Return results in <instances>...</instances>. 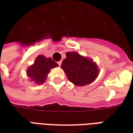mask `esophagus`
<instances>
[{
  "label": "esophagus",
  "mask_w": 133,
  "mask_h": 133,
  "mask_svg": "<svg viewBox=\"0 0 133 133\" xmlns=\"http://www.w3.org/2000/svg\"><path fill=\"white\" fill-rule=\"evenodd\" d=\"M58 64L59 66H61V64H62V61H59V62H58Z\"/></svg>",
  "instance_id": "1"
}]
</instances>
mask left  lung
Listing matches in <instances>:
<instances>
[{
  "label": "left lung",
  "mask_w": 133,
  "mask_h": 133,
  "mask_svg": "<svg viewBox=\"0 0 133 133\" xmlns=\"http://www.w3.org/2000/svg\"><path fill=\"white\" fill-rule=\"evenodd\" d=\"M61 68L68 80L78 86L91 83L99 73L95 63L75 52H67L66 58L63 61Z\"/></svg>",
  "instance_id": "obj_1"
}]
</instances>
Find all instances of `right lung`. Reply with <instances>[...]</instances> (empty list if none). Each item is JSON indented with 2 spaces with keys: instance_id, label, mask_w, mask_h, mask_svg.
<instances>
[{
  "instance_id": "right-lung-1",
  "label": "right lung",
  "mask_w": 133,
  "mask_h": 133,
  "mask_svg": "<svg viewBox=\"0 0 133 133\" xmlns=\"http://www.w3.org/2000/svg\"><path fill=\"white\" fill-rule=\"evenodd\" d=\"M58 66V64L52 61L51 58H46L43 55H38L34 64L28 69V76L35 84H43L46 80L47 75L50 69Z\"/></svg>"
}]
</instances>
